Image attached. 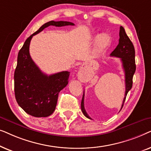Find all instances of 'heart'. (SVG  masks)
<instances>
[{
  "mask_svg": "<svg viewBox=\"0 0 151 151\" xmlns=\"http://www.w3.org/2000/svg\"><path fill=\"white\" fill-rule=\"evenodd\" d=\"M98 48L99 49H101L107 46L111 41L110 37L106 34H102L98 36Z\"/></svg>",
  "mask_w": 151,
  "mask_h": 151,
  "instance_id": "b5f03b06",
  "label": "heart"
}]
</instances>
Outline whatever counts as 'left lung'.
<instances>
[{"instance_id":"obj_1","label":"left lung","mask_w":151,"mask_h":151,"mask_svg":"<svg viewBox=\"0 0 151 151\" xmlns=\"http://www.w3.org/2000/svg\"><path fill=\"white\" fill-rule=\"evenodd\" d=\"M135 48L133 43L130 40L129 37L126 34L124 29L123 27L119 28V44L114 49V51L111 53V56L119 58L121 59L122 67L125 73V84L126 90L124 98L123 100V103L122 105L121 109L124 106V103L125 102L128 92L131 89L133 86V77L135 72L136 65L135 61ZM84 93L82 96L81 102V110L83 114L88 119H92L86 113L84 106Z\"/></svg>"}]
</instances>
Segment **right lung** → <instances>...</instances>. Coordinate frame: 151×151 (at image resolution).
<instances>
[{"instance_id":"1","label":"right lung","mask_w":151,"mask_h":151,"mask_svg":"<svg viewBox=\"0 0 151 151\" xmlns=\"http://www.w3.org/2000/svg\"><path fill=\"white\" fill-rule=\"evenodd\" d=\"M74 25L67 21H49L29 37L19 51L14 72V91L16 102L29 115L48 117L55 111L59 92L68 84L70 72L47 75L40 71L29 54L32 37L47 27Z\"/></svg>"}]
</instances>
